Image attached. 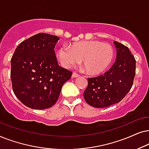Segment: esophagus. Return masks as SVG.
<instances>
[{
  "label": "esophagus",
  "instance_id": "esophagus-1",
  "mask_svg": "<svg viewBox=\"0 0 149 149\" xmlns=\"http://www.w3.org/2000/svg\"><path fill=\"white\" fill-rule=\"evenodd\" d=\"M79 76H79L78 73H75V72H73L72 73V76H71V77H72V78H77V77H79Z\"/></svg>",
  "mask_w": 149,
  "mask_h": 149
}]
</instances>
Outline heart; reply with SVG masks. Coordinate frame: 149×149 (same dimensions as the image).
<instances>
[{
    "label": "heart",
    "instance_id": "b5f03b06",
    "mask_svg": "<svg viewBox=\"0 0 149 149\" xmlns=\"http://www.w3.org/2000/svg\"><path fill=\"white\" fill-rule=\"evenodd\" d=\"M61 64L69 68L82 60L87 73L97 75L102 73L112 62L114 50L112 45L99 41H84L63 45L59 49Z\"/></svg>",
    "mask_w": 149,
    "mask_h": 149
}]
</instances>
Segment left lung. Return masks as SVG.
Wrapping results in <instances>:
<instances>
[{"mask_svg": "<svg viewBox=\"0 0 149 149\" xmlns=\"http://www.w3.org/2000/svg\"><path fill=\"white\" fill-rule=\"evenodd\" d=\"M116 58L104 74L88 78L83 96L87 104L102 108L120 102L132 88L136 74V60L125 45L114 41Z\"/></svg>", "mask_w": 149, "mask_h": 149, "instance_id": "obj_1", "label": "left lung"}]
</instances>
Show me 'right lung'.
I'll return each instance as SVG.
<instances>
[{"instance_id":"right-lung-1","label":"right lung","mask_w":149,"mask_h":149,"mask_svg":"<svg viewBox=\"0 0 149 149\" xmlns=\"http://www.w3.org/2000/svg\"><path fill=\"white\" fill-rule=\"evenodd\" d=\"M58 37L38 33L16 47L11 60L13 93L26 106L49 108L58 100L71 71L58 64L54 47Z\"/></svg>"}]
</instances>
